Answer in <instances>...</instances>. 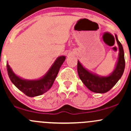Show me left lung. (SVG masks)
I'll use <instances>...</instances> for the list:
<instances>
[{
    "label": "left lung",
    "instance_id": "left-lung-1",
    "mask_svg": "<svg viewBox=\"0 0 131 131\" xmlns=\"http://www.w3.org/2000/svg\"><path fill=\"white\" fill-rule=\"evenodd\" d=\"M116 39L119 49V55L117 63L114 71L107 77H99L85 69L77 62V72L79 76L84 85L90 91L96 93H105L113 88L123 74L125 69L124 52L121 43L116 35Z\"/></svg>",
    "mask_w": 131,
    "mask_h": 131
}]
</instances>
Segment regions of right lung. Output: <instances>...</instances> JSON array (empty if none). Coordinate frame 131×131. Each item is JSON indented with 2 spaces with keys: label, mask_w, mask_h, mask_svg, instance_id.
<instances>
[{
  "label": "right lung",
  "mask_w": 131,
  "mask_h": 131,
  "mask_svg": "<svg viewBox=\"0 0 131 131\" xmlns=\"http://www.w3.org/2000/svg\"><path fill=\"white\" fill-rule=\"evenodd\" d=\"M65 59V56L59 57L46 75L36 81H27L17 76L8 64L7 69L10 79L17 88L27 96L35 97L43 94L50 89Z\"/></svg>",
  "instance_id": "obj_1"
}]
</instances>
